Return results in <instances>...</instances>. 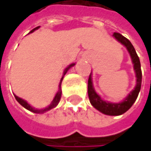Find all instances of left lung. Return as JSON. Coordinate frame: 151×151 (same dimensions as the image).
<instances>
[{"label":"left lung","mask_w":151,"mask_h":151,"mask_svg":"<svg viewBox=\"0 0 151 151\" xmlns=\"http://www.w3.org/2000/svg\"><path fill=\"white\" fill-rule=\"evenodd\" d=\"M114 37L124 46L128 49L131 58L132 62L134 64V69L136 74V86L135 89L128 95V97L121 103H109L106 102L101 99V97L95 93L93 87V82H92V77L91 74L88 78V87H87V92H88V97L90 100L91 104L97 110L100 112L107 114V115H121L124 114L126 111H128L134 102L136 101V98L139 94L140 89H141V85H142V70H141V63L140 59L137 56L136 52V50L130 41L121 35L120 33L114 32Z\"/></svg>","instance_id":"obj_1"}]
</instances>
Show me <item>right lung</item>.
I'll return each instance as SVG.
<instances>
[{
	"label": "right lung",
	"mask_w": 151,
	"mask_h": 151,
	"mask_svg": "<svg viewBox=\"0 0 151 151\" xmlns=\"http://www.w3.org/2000/svg\"><path fill=\"white\" fill-rule=\"evenodd\" d=\"M39 28V26L38 27H37V28H35V29H33L31 31H30V33L31 32H33L34 30H36V29H37ZM73 65H74V64H73V65H69L67 68H65V72H64V75L66 73V72L73 66ZM63 78H64V76H63ZM63 78H61V80H60V83H59V90H58V92L57 93V94H56V96H55V98L53 99V101H52V102L50 103V105L49 106H47L45 108H43V109H35V108H33V107H31L24 100H22V99H21V98H19V97H17L16 95H15V100L21 104V105L23 107H25L26 109H28V110H29V111H31V112H33V113H37V114H39V113H44V112H46V111H48V110H50V109H51V108H53V107H55L58 104V102H59V101H60V98H61V93H62V92H61V89H60V86H61V82H62V80H63Z\"/></svg>",
	"instance_id": "add662e5"
}]
</instances>
